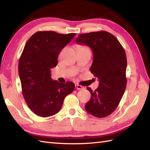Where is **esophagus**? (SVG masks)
<instances>
[{
	"instance_id": "obj_1",
	"label": "esophagus",
	"mask_w": 150,
	"mask_h": 150,
	"mask_svg": "<svg viewBox=\"0 0 150 150\" xmlns=\"http://www.w3.org/2000/svg\"><path fill=\"white\" fill-rule=\"evenodd\" d=\"M75 88L77 89V90H83L84 87L82 86H81V85H79V84H75Z\"/></svg>"
}]
</instances>
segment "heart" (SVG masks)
I'll return each mask as SVG.
<instances>
[{
	"instance_id": "b5f03b06",
	"label": "heart",
	"mask_w": 150,
	"mask_h": 150,
	"mask_svg": "<svg viewBox=\"0 0 150 150\" xmlns=\"http://www.w3.org/2000/svg\"><path fill=\"white\" fill-rule=\"evenodd\" d=\"M79 47H84V48H87V49H89L88 47H86V46H80Z\"/></svg>"
}]
</instances>
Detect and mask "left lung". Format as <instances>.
Returning a JSON list of instances; mask_svg holds the SVG:
<instances>
[{"mask_svg": "<svg viewBox=\"0 0 150 150\" xmlns=\"http://www.w3.org/2000/svg\"><path fill=\"white\" fill-rule=\"evenodd\" d=\"M75 41L91 48L93 61L90 71L99 79L98 87L94 91L87 87L91 97L85 109L96 117H106L115 110L125 91V51L113 35L105 31L80 34Z\"/></svg>", "mask_w": 150, "mask_h": 150, "instance_id": "8db88e82", "label": "left lung"}]
</instances>
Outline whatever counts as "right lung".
<instances>
[{
	"instance_id": "1",
	"label": "right lung",
	"mask_w": 150,
	"mask_h": 150,
	"mask_svg": "<svg viewBox=\"0 0 150 150\" xmlns=\"http://www.w3.org/2000/svg\"><path fill=\"white\" fill-rule=\"evenodd\" d=\"M75 35L40 31L24 47L18 61L22 91L28 106L38 116L47 117L58 113L65 97L74 90L72 82L53 81L51 69L57 66L60 51Z\"/></svg>"
}]
</instances>
